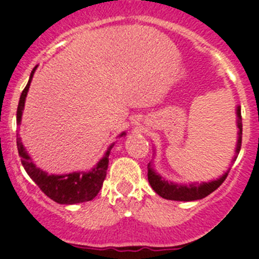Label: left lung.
<instances>
[{
  "label": "left lung",
  "instance_id": "obj_1",
  "mask_svg": "<svg viewBox=\"0 0 259 259\" xmlns=\"http://www.w3.org/2000/svg\"><path fill=\"white\" fill-rule=\"evenodd\" d=\"M236 125H238V141H236V148H235V155L232 158V162L236 160L238 154L241 148V135H243V123H241V109L240 106H236ZM230 172V168L226 172L220 176L218 179L212 180L208 182H190V184H177L165 180L162 175H159L154 168V163L151 160L148 164V180L153 190L159 196L167 199V200H177V201H194L200 200L205 198L209 194H212L215 189L221 186L222 182L226 180L227 175Z\"/></svg>",
  "mask_w": 259,
  "mask_h": 259
}]
</instances>
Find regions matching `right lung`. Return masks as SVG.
<instances>
[{
  "label": "right lung",
  "instance_id": "1",
  "mask_svg": "<svg viewBox=\"0 0 259 259\" xmlns=\"http://www.w3.org/2000/svg\"><path fill=\"white\" fill-rule=\"evenodd\" d=\"M37 66H34L30 73L29 80L27 86L23 90L19 100L18 111H16V123L20 124L21 115L24 110L25 97L29 91L30 82L34 75ZM125 136V131L122 132L118 137ZM16 145H18L19 155L21 158V164L27 170L30 179L38 185V187L54 201L59 204H78L90 201L99 194L100 189L103 187V182L106 177V170L109 164V154L114 144H111L105 151L103 158L97 162V164L90 170H79V172L66 173V175H49L47 172L38 168L33 163L32 158L28 154L27 149L23 145L20 137L16 139Z\"/></svg>",
  "mask_w": 259,
  "mask_h": 259
}]
</instances>
